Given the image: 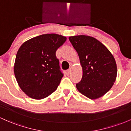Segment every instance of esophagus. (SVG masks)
Listing matches in <instances>:
<instances>
[{
  "label": "esophagus",
  "instance_id": "obj_1",
  "mask_svg": "<svg viewBox=\"0 0 131 131\" xmlns=\"http://www.w3.org/2000/svg\"><path fill=\"white\" fill-rule=\"evenodd\" d=\"M70 71H71V68H70V69H68V70H67V71H65V73H66V74H67V75H69V74L70 73Z\"/></svg>",
  "mask_w": 131,
  "mask_h": 131
}]
</instances>
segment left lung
<instances>
[{
	"instance_id": "obj_1",
	"label": "left lung",
	"mask_w": 131,
	"mask_h": 131,
	"mask_svg": "<svg viewBox=\"0 0 131 131\" xmlns=\"http://www.w3.org/2000/svg\"><path fill=\"white\" fill-rule=\"evenodd\" d=\"M78 53L83 75L77 83L78 90L90 99L102 97L112 88L117 77V65L112 53L93 37L85 35L69 37Z\"/></svg>"
}]
</instances>
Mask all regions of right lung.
Masks as SVG:
<instances>
[{
  "label": "right lung",
  "mask_w": 131,
  "mask_h": 131,
  "mask_svg": "<svg viewBox=\"0 0 131 131\" xmlns=\"http://www.w3.org/2000/svg\"><path fill=\"white\" fill-rule=\"evenodd\" d=\"M66 40V37L59 34H42L19 48L14 75L21 90L29 97L45 99L57 89L63 74L56 51Z\"/></svg>",
  "instance_id": "obj_1"
}]
</instances>
